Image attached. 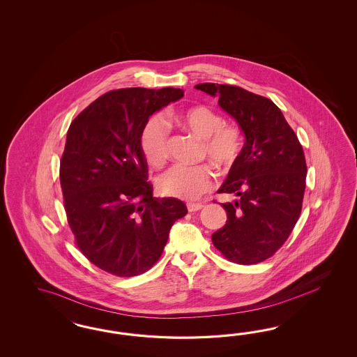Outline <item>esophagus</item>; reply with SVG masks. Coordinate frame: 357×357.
Masks as SVG:
<instances>
[{
  "label": "esophagus",
  "mask_w": 357,
  "mask_h": 357,
  "mask_svg": "<svg viewBox=\"0 0 357 357\" xmlns=\"http://www.w3.org/2000/svg\"><path fill=\"white\" fill-rule=\"evenodd\" d=\"M203 206H203L202 203H188V204H187V209H188V212H197V211H200Z\"/></svg>",
  "instance_id": "obj_1"
}]
</instances>
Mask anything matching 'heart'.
Segmentation results:
<instances>
[{
    "mask_svg": "<svg viewBox=\"0 0 357 357\" xmlns=\"http://www.w3.org/2000/svg\"><path fill=\"white\" fill-rule=\"evenodd\" d=\"M179 127L200 140V157L217 167H229L237 158L241 148L239 132L233 126L224 124L216 111L206 106L182 109L172 116ZM170 127L161 115H153L141 130V151L153 166H161L167 158ZM162 195L194 200L216 185V175L206 165L185 167L176 165L158 179Z\"/></svg>",
    "mask_w": 357,
    "mask_h": 357,
    "instance_id": "1",
    "label": "heart"
}]
</instances>
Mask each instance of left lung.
<instances>
[{"label": "left lung", "instance_id": "obj_1", "mask_svg": "<svg viewBox=\"0 0 357 357\" xmlns=\"http://www.w3.org/2000/svg\"><path fill=\"white\" fill-rule=\"evenodd\" d=\"M195 89L218 97V106L245 135V145L217 191L239 200L221 204L227 224L212 234V242L238 264L268 259L289 237L301 213L306 185L303 146L268 98L211 82Z\"/></svg>", "mask_w": 357, "mask_h": 357}]
</instances>
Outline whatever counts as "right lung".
<instances>
[{"mask_svg": "<svg viewBox=\"0 0 357 357\" xmlns=\"http://www.w3.org/2000/svg\"><path fill=\"white\" fill-rule=\"evenodd\" d=\"M183 90L108 91L72 121L60 161L65 212L77 246L100 270L130 278L162 255L170 229L187 215L175 197H153L140 135L155 111Z\"/></svg>", "mask_w": 357, "mask_h": 357, "instance_id": "right-lung-1", "label": "right lung"}]
</instances>
